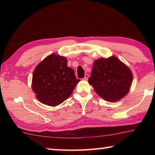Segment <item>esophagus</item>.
Instances as JSON below:
<instances>
[{"label":"esophagus","instance_id":"esophagus-1","mask_svg":"<svg viewBox=\"0 0 155 155\" xmlns=\"http://www.w3.org/2000/svg\"><path fill=\"white\" fill-rule=\"evenodd\" d=\"M88 77H89V75H88V74H85V76H84V80H88Z\"/></svg>","mask_w":155,"mask_h":155}]
</instances>
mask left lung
<instances>
[{
  "instance_id": "left-lung-1",
  "label": "left lung",
  "mask_w": 155,
  "mask_h": 155,
  "mask_svg": "<svg viewBox=\"0 0 155 155\" xmlns=\"http://www.w3.org/2000/svg\"><path fill=\"white\" fill-rule=\"evenodd\" d=\"M132 82L130 69L114 57L95 61L88 78L95 92L109 102L119 101L127 95Z\"/></svg>"
}]
</instances>
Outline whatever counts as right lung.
I'll return each mask as SVG.
<instances>
[{
  "label": "right lung",
  "mask_w": 155,
  "mask_h": 155,
  "mask_svg": "<svg viewBox=\"0 0 155 155\" xmlns=\"http://www.w3.org/2000/svg\"><path fill=\"white\" fill-rule=\"evenodd\" d=\"M79 81L67 66V58L52 54L35 68L32 88L41 103L54 107L71 96Z\"/></svg>",
  "instance_id": "1"
}]
</instances>
